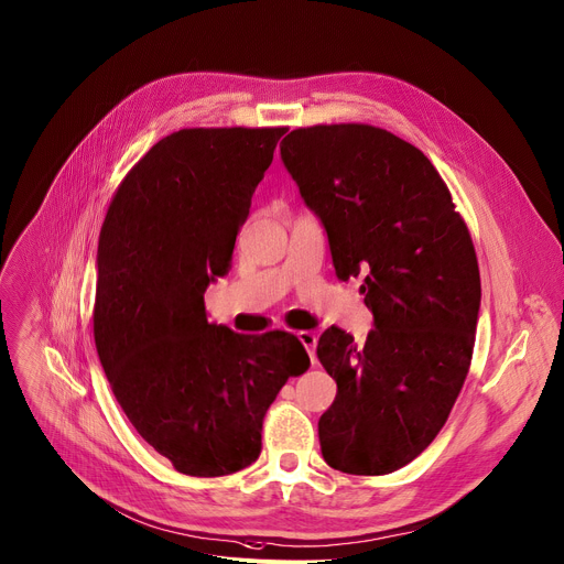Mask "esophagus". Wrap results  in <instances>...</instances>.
<instances>
[{
	"label": "esophagus",
	"instance_id": "obj_1",
	"mask_svg": "<svg viewBox=\"0 0 564 564\" xmlns=\"http://www.w3.org/2000/svg\"><path fill=\"white\" fill-rule=\"evenodd\" d=\"M297 339H301V344L307 348L312 364H314L316 361V335L310 333V329H301V333H297Z\"/></svg>",
	"mask_w": 564,
	"mask_h": 564
}]
</instances>
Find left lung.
I'll list each match as a JSON object with an SVG mask.
<instances>
[{"label": "left lung", "instance_id": "left-lung-1", "mask_svg": "<svg viewBox=\"0 0 564 564\" xmlns=\"http://www.w3.org/2000/svg\"><path fill=\"white\" fill-rule=\"evenodd\" d=\"M289 175L321 218L339 280L361 278L367 344L327 327L316 355L337 380L318 421L329 467L384 476L421 455L465 384L480 273L467 223L435 165L373 124H314L280 143Z\"/></svg>", "mask_w": 564, "mask_h": 564}]
</instances>
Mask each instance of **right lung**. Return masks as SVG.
<instances>
[{
	"instance_id": "obj_1",
	"label": "right lung",
	"mask_w": 564,
	"mask_h": 564,
	"mask_svg": "<svg viewBox=\"0 0 564 564\" xmlns=\"http://www.w3.org/2000/svg\"><path fill=\"white\" fill-rule=\"evenodd\" d=\"M284 131L197 127L161 139L120 182L99 231V361L137 433L186 476L252 465L267 410L310 369L291 333L239 335L205 312Z\"/></svg>"
}]
</instances>
